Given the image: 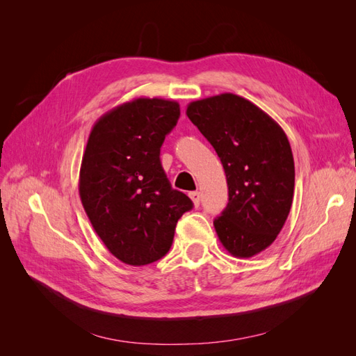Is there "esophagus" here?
Wrapping results in <instances>:
<instances>
[{
    "instance_id": "34e87169",
    "label": "esophagus",
    "mask_w": 356,
    "mask_h": 356,
    "mask_svg": "<svg viewBox=\"0 0 356 356\" xmlns=\"http://www.w3.org/2000/svg\"><path fill=\"white\" fill-rule=\"evenodd\" d=\"M190 199L193 200V204L197 208L200 204V193L199 191H191L190 193Z\"/></svg>"
}]
</instances>
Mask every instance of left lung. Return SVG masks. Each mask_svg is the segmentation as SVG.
Segmentation results:
<instances>
[{
    "label": "left lung",
    "mask_w": 356,
    "mask_h": 356,
    "mask_svg": "<svg viewBox=\"0 0 356 356\" xmlns=\"http://www.w3.org/2000/svg\"><path fill=\"white\" fill-rule=\"evenodd\" d=\"M187 115L217 152L229 186L227 208L213 221L222 246L250 258L270 246L293 204L294 157L284 129L233 93L193 101Z\"/></svg>",
    "instance_id": "8db88e82"
}]
</instances>
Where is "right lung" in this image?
Returning <instances> with one entry per match:
<instances>
[{
  "label": "right lung",
  "instance_id": "add662e5",
  "mask_svg": "<svg viewBox=\"0 0 356 356\" xmlns=\"http://www.w3.org/2000/svg\"><path fill=\"white\" fill-rule=\"evenodd\" d=\"M179 104L135 98L98 118L86 145L79 179L83 208L108 251L124 264L163 257L182 213L193 208L170 187L160 147L175 127Z\"/></svg>",
  "mask_w": 356,
  "mask_h": 356
}]
</instances>
